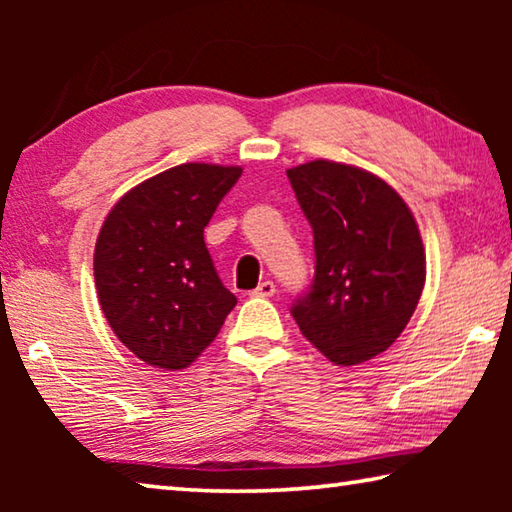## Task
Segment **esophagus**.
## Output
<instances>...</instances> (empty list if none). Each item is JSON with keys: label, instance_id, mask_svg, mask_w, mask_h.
<instances>
[{"label": "esophagus", "instance_id": "34e87169", "mask_svg": "<svg viewBox=\"0 0 512 512\" xmlns=\"http://www.w3.org/2000/svg\"><path fill=\"white\" fill-rule=\"evenodd\" d=\"M253 296H259V298H271V296H275V284H273L271 280L259 282V287L253 291Z\"/></svg>", "mask_w": 512, "mask_h": 512}]
</instances>
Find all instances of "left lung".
I'll return each mask as SVG.
<instances>
[{"instance_id":"8db88e82","label":"left lung","mask_w":512,"mask_h":512,"mask_svg":"<svg viewBox=\"0 0 512 512\" xmlns=\"http://www.w3.org/2000/svg\"><path fill=\"white\" fill-rule=\"evenodd\" d=\"M314 230V280L293 300L305 339L336 366L391 348L424 287V248L409 207L384 180L314 160L287 171Z\"/></svg>"}]
</instances>
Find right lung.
I'll return each mask as SVG.
<instances>
[{
  "instance_id": "obj_1",
  "label": "right lung",
  "mask_w": 512,
  "mask_h": 512,
  "mask_svg": "<svg viewBox=\"0 0 512 512\" xmlns=\"http://www.w3.org/2000/svg\"><path fill=\"white\" fill-rule=\"evenodd\" d=\"M239 178V167L180 164L131 189L103 223L94 248L101 309L149 366L187 368L237 305L203 230Z\"/></svg>"
}]
</instances>
